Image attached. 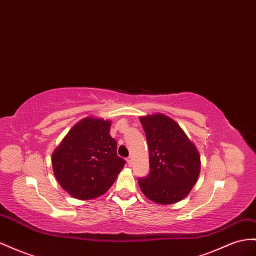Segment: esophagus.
Instances as JSON below:
<instances>
[{
  "label": "esophagus",
  "instance_id": "34e87169",
  "mask_svg": "<svg viewBox=\"0 0 256 256\" xmlns=\"http://www.w3.org/2000/svg\"><path fill=\"white\" fill-rule=\"evenodd\" d=\"M127 164L129 166H132V157H128L127 158Z\"/></svg>",
  "mask_w": 256,
  "mask_h": 256
}]
</instances>
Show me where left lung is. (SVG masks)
<instances>
[{"label":"left lung","mask_w":256,"mask_h":256,"mask_svg":"<svg viewBox=\"0 0 256 256\" xmlns=\"http://www.w3.org/2000/svg\"><path fill=\"white\" fill-rule=\"evenodd\" d=\"M146 136L150 174L139 178L143 194L162 206L181 202L197 182L200 155L195 144L171 117L155 113L140 116Z\"/></svg>","instance_id":"8db88e82"}]
</instances>
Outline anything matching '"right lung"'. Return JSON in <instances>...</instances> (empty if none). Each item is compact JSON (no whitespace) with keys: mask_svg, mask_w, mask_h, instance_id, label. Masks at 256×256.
<instances>
[{"mask_svg":"<svg viewBox=\"0 0 256 256\" xmlns=\"http://www.w3.org/2000/svg\"><path fill=\"white\" fill-rule=\"evenodd\" d=\"M111 120L87 116L54 148L52 162L58 183L72 197L96 198L111 188L125 160L117 156Z\"/></svg>","mask_w":256,"mask_h":256,"instance_id":"1","label":"right lung"}]
</instances>
